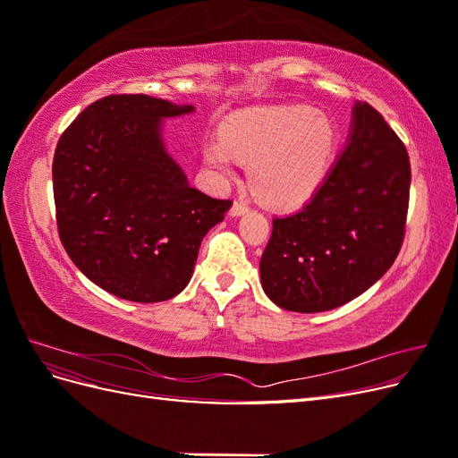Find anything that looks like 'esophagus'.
Listing matches in <instances>:
<instances>
[{
	"instance_id": "obj_1",
	"label": "esophagus",
	"mask_w": 458,
	"mask_h": 458,
	"mask_svg": "<svg viewBox=\"0 0 458 458\" xmlns=\"http://www.w3.org/2000/svg\"><path fill=\"white\" fill-rule=\"evenodd\" d=\"M248 212V204L242 202V200H234L233 202V208H231V216L237 217V216H242Z\"/></svg>"
}]
</instances>
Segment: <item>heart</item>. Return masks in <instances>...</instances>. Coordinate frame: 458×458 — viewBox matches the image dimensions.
I'll use <instances>...</instances> for the list:
<instances>
[{"mask_svg": "<svg viewBox=\"0 0 458 458\" xmlns=\"http://www.w3.org/2000/svg\"><path fill=\"white\" fill-rule=\"evenodd\" d=\"M338 148V128L323 110L308 105L244 108L219 126V145L204 148L214 175H233V158L250 164L254 195L273 208L306 202L321 187Z\"/></svg>", "mask_w": 458, "mask_h": 458, "instance_id": "b5f03b06", "label": "heart"}]
</instances>
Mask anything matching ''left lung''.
I'll return each instance as SVG.
<instances>
[{"instance_id": "1", "label": "left lung", "mask_w": 458, "mask_h": 458, "mask_svg": "<svg viewBox=\"0 0 458 458\" xmlns=\"http://www.w3.org/2000/svg\"><path fill=\"white\" fill-rule=\"evenodd\" d=\"M405 145L378 110L357 101L350 137L325 182L301 210L275 217L259 275L276 306L336 310L392 267L409 208Z\"/></svg>"}]
</instances>
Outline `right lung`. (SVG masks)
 <instances>
[{
	"instance_id": "add662e5",
	"label": "right lung",
	"mask_w": 458,
	"mask_h": 458,
	"mask_svg": "<svg viewBox=\"0 0 458 458\" xmlns=\"http://www.w3.org/2000/svg\"><path fill=\"white\" fill-rule=\"evenodd\" d=\"M195 113L150 95H108L61 135L53 158L59 237L91 283L155 303L189 284L206 233L233 206L189 185L164 120Z\"/></svg>"
}]
</instances>
